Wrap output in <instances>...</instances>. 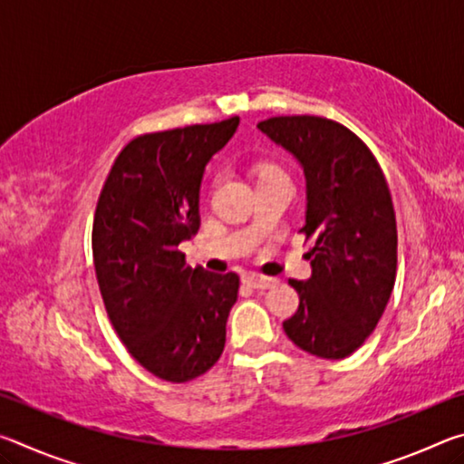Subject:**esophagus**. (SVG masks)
Here are the masks:
<instances>
[{"mask_svg": "<svg viewBox=\"0 0 464 464\" xmlns=\"http://www.w3.org/2000/svg\"><path fill=\"white\" fill-rule=\"evenodd\" d=\"M246 282L251 288H257V290H266L274 286V280L268 276H262V274H249V276H246Z\"/></svg>", "mask_w": 464, "mask_h": 464, "instance_id": "obj_1", "label": "esophagus"}]
</instances>
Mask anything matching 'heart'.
Masks as SVG:
<instances>
[{
  "instance_id": "b5f03b06",
  "label": "heart",
  "mask_w": 464,
  "mask_h": 464,
  "mask_svg": "<svg viewBox=\"0 0 464 464\" xmlns=\"http://www.w3.org/2000/svg\"><path fill=\"white\" fill-rule=\"evenodd\" d=\"M251 176L256 178V184H266V182H272V179H278V178H286L285 169H282L278 163L274 161H257L251 166ZM218 184V178L215 176L210 179V188H215Z\"/></svg>"
}]
</instances>
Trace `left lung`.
I'll use <instances>...</instances> for the list:
<instances>
[{
    "instance_id": "1",
    "label": "left lung",
    "mask_w": 464,
    "mask_h": 464,
    "mask_svg": "<svg viewBox=\"0 0 464 464\" xmlns=\"http://www.w3.org/2000/svg\"><path fill=\"white\" fill-rule=\"evenodd\" d=\"M264 135L296 157L307 179L301 233L311 247L307 282L288 280L298 309L285 327L313 356L340 360L374 332L397 274V223L379 161L343 124L321 116H272Z\"/></svg>"
}]
</instances>
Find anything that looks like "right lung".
Here are the masks:
<instances>
[{
	"label": "right lung",
	"instance_id": "obj_1",
	"mask_svg": "<svg viewBox=\"0 0 464 464\" xmlns=\"http://www.w3.org/2000/svg\"><path fill=\"white\" fill-rule=\"evenodd\" d=\"M237 124L139 135L100 192L92 251L104 307L129 354L161 381H192L223 354L239 276L192 270L178 246L200 229L204 166Z\"/></svg>",
	"mask_w": 464,
	"mask_h": 464
}]
</instances>
